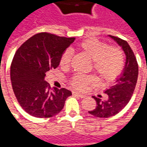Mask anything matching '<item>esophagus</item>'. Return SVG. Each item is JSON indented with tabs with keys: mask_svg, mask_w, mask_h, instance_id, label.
<instances>
[{
	"mask_svg": "<svg viewBox=\"0 0 147 147\" xmlns=\"http://www.w3.org/2000/svg\"><path fill=\"white\" fill-rule=\"evenodd\" d=\"M73 95L77 96V97H80V98H84L86 97V96L84 95V94H80V93L76 92V91H74L73 92Z\"/></svg>",
	"mask_w": 147,
	"mask_h": 147,
	"instance_id": "1",
	"label": "esophagus"
}]
</instances>
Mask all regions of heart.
<instances>
[{"label":"heart","mask_w":147,"mask_h":147,"mask_svg":"<svg viewBox=\"0 0 147 147\" xmlns=\"http://www.w3.org/2000/svg\"><path fill=\"white\" fill-rule=\"evenodd\" d=\"M79 49L92 60V68L104 81H113L119 76L124 67V54L118 46H109L98 39H87L80 43ZM72 53L67 49L62 54L60 64L62 67L70 66ZM97 82V78L91 75L76 74L70 80L71 86L80 91L86 90L89 86Z\"/></svg>","instance_id":"obj_1"}]
</instances>
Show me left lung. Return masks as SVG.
Instances as JSON below:
<instances>
[{"label": "left lung", "instance_id": "1", "mask_svg": "<svg viewBox=\"0 0 147 147\" xmlns=\"http://www.w3.org/2000/svg\"><path fill=\"white\" fill-rule=\"evenodd\" d=\"M109 36L123 49L126 55V64L123 73L117 79L115 84L105 91L107 98L102 101L101 98L93 96L97 102V106L94 110L89 111V113L100 118L113 117L126 106L134 93L139 74L136 56L128 43L118 37Z\"/></svg>", "mask_w": 147, "mask_h": 147}]
</instances>
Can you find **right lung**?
<instances>
[{
  "label": "right lung",
  "mask_w": 147,
  "mask_h": 147,
  "mask_svg": "<svg viewBox=\"0 0 147 147\" xmlns=\"http://www.w3.org/2000/svg\"><path fill=\"white\" fill-rule=\"evenodd\" d=\"M75 39L42 32L24 42L16 52L10 68L11 86L19 104L27 113L49 118L64 108L71 92L51 88L45 76L48 71L58 67L63 53Z\"/></svg>",
  "instance_id": "right-lung-1"
}]
</instances>
